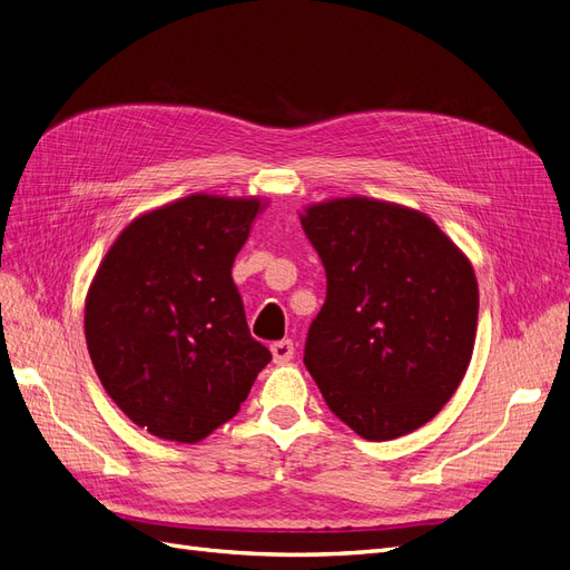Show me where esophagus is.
Segmentation results:
<instances>
[{"label": "esophagus", "mask_w": 570, "mask_h": 570, "mask_svg": "<svg viewBox=\"0 0 570 570\" xmlns=\"http://www.w3.org/2000/svg\"><path fill=\"white\" fill-rule=\"evenodd\" d=\"M271 354L275 358V364H287V361L295 356V344L292 340H278L271 344Z\"/></svg>", "instance_id": "1"}]
</instances>
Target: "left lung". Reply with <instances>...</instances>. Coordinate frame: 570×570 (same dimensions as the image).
Instances as JSON below:
<instances>
[{
  "label": "left lung",
  "mask_w": 570,
  "mask_h": 570,
  "mask_svg": "<svg viewBox=\"0 0 570 570\" xmlns=\"http://www.w3.org/2000/svg\"><path fill=\"white\" fill-rule=\"evenodd\" d=\"M299 218L327 281L304 366L356 435L413 433L452 400L471 364V262L425 214L400 204L331 199Z\"/></svg>",
  "instance_id": "obj_1"
}]
</instances>
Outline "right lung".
I'll return each mask as SVG.
<instances>
[{
	"mask_svg": "<svg viewBox=\"0 0 570 570\" xmlns=\"http://www.w3.org/2000/svg\"><path fill=\"white\" fill-rule=\"evenodd\" d=\"M258 212V199L189 195L135 218L97 268L85 302L92 366L151 435H212L271 361L230 273Z\"/></svg>",
	"mask_w": 570,
	"mask_h": 570,
	"instance_id": "add662e5",
	"label": "right lung"
}]
</instances>
